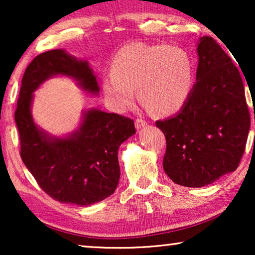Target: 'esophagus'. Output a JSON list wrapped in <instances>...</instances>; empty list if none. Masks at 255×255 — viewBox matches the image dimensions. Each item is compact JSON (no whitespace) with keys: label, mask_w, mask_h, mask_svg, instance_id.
Returning a JSON list of instances; mask_svg holds the SVG:
<instances>
[{"label":"esophagus","mask_w":255,"mask_h":255,"mask_svg":"<svg viewBox=\"0 0 255 255\" xmlns=\"http://www.w3.org/2000/svg\"><path fill=\"white\" fill-rule=\"evenodd\" d=\"M146 125H147V122L145 120H141V118H137V120H135V128H137V130L146 127Z\"/></svg>","instance_id":"obj_1"}]
</instances>
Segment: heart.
<instances>
[{"label":"heart","instance_id":"1","mask_svg":"<svg viewBox=\"0 0 255 255\" xmlns=\"http://www.w3.org/2000/svg\"><path fill=\"white\" fill-rule=\"evenodd\" d=\"M194 82L193 61L183 48L168 45L128 44L114 55L111 73L102 79L108 102L124 110L138 95L148 109L160 116L180 110Z\"/></svg>","mask_w":255,"mask_h":255}]
</instances>
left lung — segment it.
<instances>
[{"label": "left lung", "mask_w": 255, "mask_h": 255, "mask_svg": "<svg viewBox=\"0 0 255 255\" xmlns=\"http://www.w3.org/2000/svg\"><path fill=\"white\" fill-rule=\"evenodd\" d=\"M196 83L176 116L156 121L166 137L163 169L180 186H208L235 172L251 116L239 69L212 37L197 46Z\"/></svg>", "instance_id": "obj_1"}]
</instances>
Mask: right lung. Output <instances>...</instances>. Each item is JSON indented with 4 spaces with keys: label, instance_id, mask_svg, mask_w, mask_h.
<instances>
[{
    "label": "right lung",
    "instance_id": "1",
    "mask_svg": "<svg viewBox=\"0 0 255 255\" xmlns=\"http://www.w3.org/2000/svg\"><path fill=\"white\" fill-rule=\"evenodd\" d=\"M74 78L87 92L97 94L88 62L64 50L37 55L24 73L15 121L20 158L39 187L61 203L90 205L114 194L120 181L118 147L135 133L133 120L118 114L89 110L81 127L67 138H52L39 130L31 116L32 93L53 75Z\"/></svg>",
    "mask_w": 255,
    "mask_h": 255
}]
</instances>
